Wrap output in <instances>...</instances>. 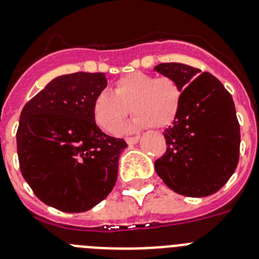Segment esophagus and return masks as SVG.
<instances>
[{
	"label": "esophagus",
	"instance_id": "1",
	"mask_svg": "<svg viewBox=\"0 0 259 259\" xmlns=\"http://www.w3.org/2000/svg\"><path fill=\"white\" fill-rule=\"evenodd\" d=\"M138 141H140V137H130V138H126V142H127L129 146H133V145L138 143Z\"/></svg>",
	"mask_w": 259,
	"mask_h": 259
}]
</instances>
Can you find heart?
I'll list each match as a JSON object with an SVG mask.
<instances>
[{
  "mask_svg": "<svg viewBox=\"0 0 259 259\" xmlns=\"http://www.w3.org/2000/svg\"><path fill=\"white\" fill-rule=\"evenodd\" d=\"M182 88L167 76L155 77L145 72H132L114 82L113 93H97L92 113L97 125L108 133H114L127 114L133 119L121 127L123 133L154 126L167 127L177 119L182 106Z\"/></svg>",
  "mask_w": 259,
  "mask_h": 259,
  "instance_id": "1",
  "label": "heart"
}]
</instances>
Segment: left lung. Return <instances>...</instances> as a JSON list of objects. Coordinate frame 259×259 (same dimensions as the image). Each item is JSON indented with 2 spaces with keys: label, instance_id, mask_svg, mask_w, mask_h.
I'll use <instances>...</instances> for the list:
<instances>
[{
  "label": "left lung",
  "instance_id": "8db88e82",
  "mask_svg": "<svg viewBox=\"0 0 259 259\" xmlns=\"http://www.w3.org/2000/svg\"><path fill=\"white\" fill-rule=\"evenodd\" d=\"M182 88V106L164 130L166 154L154 163L158 177L174 192L190 197L217 192L236 170L240 125L233 99L213 75L182 63L154 68Z\"/></svg>",
  "mask_w": 259,
  "mask_h": 259
}]
</instances>
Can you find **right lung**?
Here are the masks:
<instances>
[{"label": "right lung", "mask_w": 259, "mask_h": 259, "mask_svg": "<svg viewBox=\"0 0 259 259\" xmlns=\"http://www.w3.org/2000/svg\"><path fill=\"white\" fill-rule=\"evenodd\" d=\"M103 72L58 76L23 106L17 132L19 167L39 200L79 213L103 201L116 184L123 140L95 122L93 100L106 88Z\"/></svg>", "instance_id": "1"}]
</instances>
